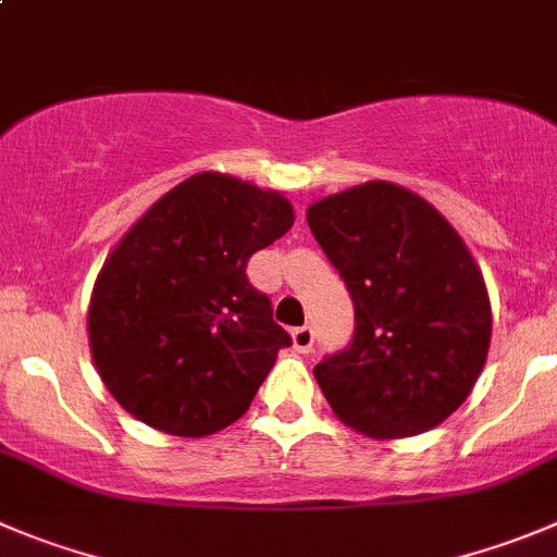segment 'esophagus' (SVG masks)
Returning a JSON list of instances; mask_svg holds the SVG:
<instances>
[{
    "mask_svg": "<svg viewBox=\"0 0 557 557\" xmlns=\"http://www.w3.org/2000/svg\"><path fill=\"white\" fill-rule=\"evenodd\" d=\"M293 347L298 349V352H311V347H314V331H311L309 325L295 327V331H293Z\"/></svg>",
    "mask_w": 557,
    "mask_h": 557,
    "instance_id": "1",
    "label": "esophagus"
}]
</instances>
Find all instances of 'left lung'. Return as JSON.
I'll return each instance as SVG.
<instances>
[{
    "instance_id": "left-lung-1",
    "label": "left lung",
    "mask_w": 557,
    "mask_h": 557,
    "mask_svg": "<svg viewBox=\"0 0 557 557\" xmlns=\"http://www.w3.org/2000/svg\"><path fill=\"white\" fill-rule=\"evenodd\" d=\"M347 284L352 342L314 377L338 421L374 441L446 421L479 380L492 336L484 275L451 224L401 185H355L306 210Z\"/></svg>"
}]
</instances>
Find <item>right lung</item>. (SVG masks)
Listing matches in <instances>:
<instances>
[{"instance_id": "1", "label": "right lung", "mask_w": 557, "mask_h": 557, "mask_svg": "<svg viewBox=\"0 0 557 557\" xmlns=\"http://www.w3.org/2000/svg\"><path fill=\"white\" fill-rule=\"evenodd\" d=\"M293 221L282 194L202 172L125 232L98 273L87 322L100 380L131 416L205 437L248 410L293 338L246 264Z\"/></svg>"}]
</instances>
